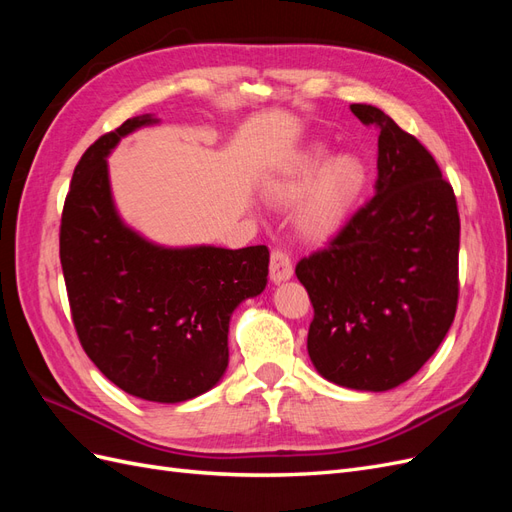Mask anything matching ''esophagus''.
<instances>
[{
  "instance_id": "1",
  "label": "esophagus",
  "mask_w": 512,
  "mask_h": 512,
  "mask_svg": "<svg viewBox=\"0 0 512 512\" xmlns=\"http://www.w3.org/2000/svg\"><path fill=\"white\" fill-rule=\"evenodd\" d=\"M269 275L271 282L282 284L292 277V260L286 252L282 250H273L271 252V262H269Z\"/></svg>"
}]
</instances>
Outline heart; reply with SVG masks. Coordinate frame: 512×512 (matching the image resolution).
Masks as SVG:
<instances>
[{"mask_svg": "<svg viewBox=\"0 0 512 512\" xmlns=\"http://www.w3.org/2000/svg\"><path fill=\"white\" fill-rule=\"evenodd\" d=\"M365 164L354 153H335L312 143L284 162L280 173L267 179L269 203L292 207L297 202V226L309 241H327L342 230L365 188Z\"/></svg>", "mask_w": 512, "mask_h": 512, "instance_id": "b5f03b06", "label": "heart"}]
</instances>
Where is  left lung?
<instances>
[{
  "instance_id": "1",
  "label": "left lung",
  "mask_w": 512,
  "mask_h": 512,
  "mask_svg": "<svg viewBox=\"0 0 512 512\" xmlns=\"http://www.w3.org/2000/svg\"><path fill=\"white\" fill-rule=\"evenodd\" d=\"M378 136L376 194L297 277L314 305L307 352L322 378L391 391L438 350L457 309L459 213L431 153L371 104H350Z\"/></svg>"
}]
</instances>
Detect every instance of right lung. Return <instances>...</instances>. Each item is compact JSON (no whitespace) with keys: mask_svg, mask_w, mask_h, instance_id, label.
Returning a JSON list of instances; mask_svg holds the SVG:
<instances>
[{"mask_svg":"<svg viewBox=\"0 0 512 512\" xmlns=\"http://www.w3.org/2000/svg\"><path fill=\"white\" fill-rule=\"evenodd\" d=\"M156 123L132 117L83 153L61 215L59 258L89 359L121 391L179 404L224 378L232 312L265 290L269 247H168L123 222L106 158L123 136Z\"/></svg>","mask_w":512,"mask_h":512,"instance_id":"add662e5","label":"right lung"}]
</instances>
